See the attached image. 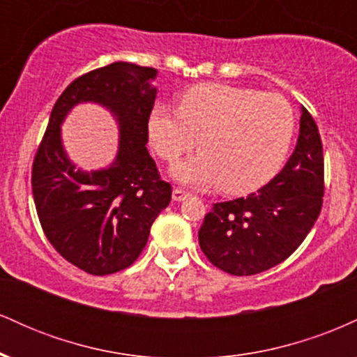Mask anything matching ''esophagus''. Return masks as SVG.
Segmentation results:
<instances>
[{
	"label": "esophagus",
	"mask_w": 357,
	"mask_h": 357,
	"mask_svg": "<svg viewBox=\"0 0 357 357\" xmlns=\"http://www.w3.org/2000/svg\"><path fill=\"white\" fill-rule=\"evenodd\" d=\"M190 196V192L181 190V188H174L173 190V199L174 202H183L184 198H188Z\"/></svg>",
	"instance_id": "esophagus-1"
}]
</instances>
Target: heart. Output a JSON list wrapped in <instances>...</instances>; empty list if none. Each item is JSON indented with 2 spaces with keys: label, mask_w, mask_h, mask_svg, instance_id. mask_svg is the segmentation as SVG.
I'll return each mask as SVG.
<instances>
[{
  "label": "heart",
  "mask_w": 357,
  "mask_h": 357,
  "mask_svg": "<svg viewBox=\"0 0 357 357\" xmlns=\"http://www.w3.org/2000/svg\"><path fill=\"white\" fill-rule=\"evenodd\" d=\"M296 119L275 93L247 87L202 84L179 99V109L155 104L147 136L155 154L173 162L197 144L202 153L178 162L171 174L188 186L227 192L260 188L280 169L292 144Z\"/></svg>",
  "instance_id": "b5f03b06"
}]
</instances>
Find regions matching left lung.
Returning a JSON list of instances; mask_svg holds the SVG:
<instances>
[{
  "label": "left lung",
  "instance_id": "1",
  "mask_svg": "<svg viewBox=\"0 0 357 357\" xmlns=\"http://www.w3.org/2000/svg\"><path fill=\"white\" fill-rule=\"evenodd\" d=\"M324 155L319 129L302 107L297 146L284 169L247 198L213 204L198 231L215 267L255 275L282 264L309 235L322 208Z\"/></svg>",
  "mask_w": 357,
  "mask_h": 357
}]
</instances>
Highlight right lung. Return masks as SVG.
Segmentation results:
<instances>
[{"instance_id":"obj_1","label":"right lung","mask_w":357,"mask_h":357,"mask_svg":"<svg viewBox=\"0 0 357 357\" xmlns=\"http://www.w3.org/2000/svg\"><path fill=\"white\" fill-rule=\"evenodd\" d=\"M155 75V68L116 61L75 79L53 105L36 151L31 190L45 235L65 260L90 275L132 265L171 202V184L162 181L146 147ZM84 101L109 108L119 124L118 155L104 170H80L61 144V122Z\"/></svg>"}]
</instances>
